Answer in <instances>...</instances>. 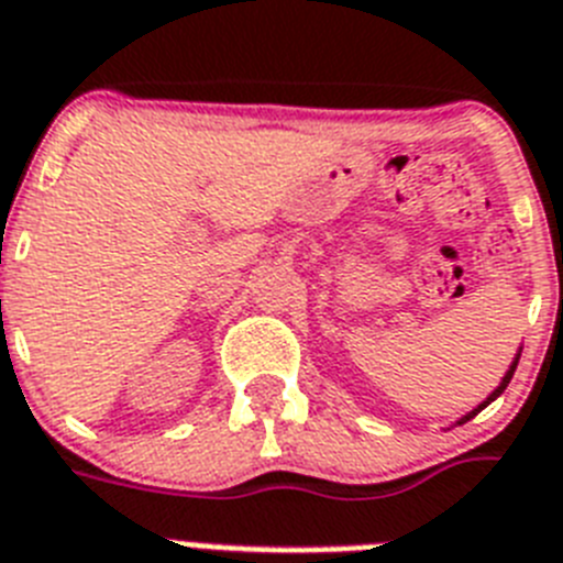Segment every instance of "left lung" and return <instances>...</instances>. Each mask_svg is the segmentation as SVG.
Wrapping results in <instances>:
<instances>
[{
	"instance_id": "obj_1",
	"label": "left lung",
	"mask_w": 563,
	"mask_h": 563,
	"mask_svg": "<svg viewBox=\"0 0 563 563\" xmlns=\"http://www.w3.org/2000/svg\"><path fill=\"white\" fill-rule=\"evenodd\" d=\"M518 357H521V354H518ZM518 357H515V361H512V366H509V372H507V375H504V380H500V386H498V389H495V391H493V395H489V398H486V400H484V404H481V406H478V409H472V412H470V415H464V418L457 420V423H466V420H470V418H475V415H478V412H481V409H484V406H489V404H493V400H495V398H498L500 391L507 389V386H509V380H512V375H515V366H518Z\"/></svg>"
}]
</instances>
